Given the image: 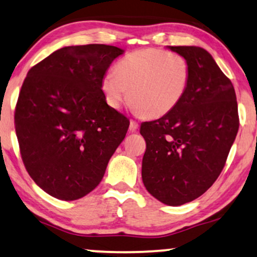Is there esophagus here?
Masks as SVG:
<instances>
[{"label": "esophagus", "mask_w": 257, "mask_h": 257, "mask_svg": "<svg viewBox=\"0 0 257 257\" xmlns=\"http://www.w3.org/2000/svg\"><path fill=\"white\" fill-rule=\"evenodd\" d=\"M138 127H139V124L136 120L130 121V131L135 132V131H137V130H138Z\"/></svg>", "instance_id": "obj_1"}]
</instances>
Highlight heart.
<instances>
[{
  "label": "heart",
  "instance_id": "heart-1",
  "mask_svg": "<svg viewBox=\"0 0 257 257\" xmlns=\"http://www.w3.org/2000/svg\"><path fill=\"white\" fill-rule=\"evenodd\" d=\"M191 80L188 62L182 56L159 48L126 55L101 79L107 105L119 110L131 99L137 114L163 117L173 111L187 92Z\"/></svg>",
  "mask_w": 257,
  "mask_h": 257
}]
</instances>
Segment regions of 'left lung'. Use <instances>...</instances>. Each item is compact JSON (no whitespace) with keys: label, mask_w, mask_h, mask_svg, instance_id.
I'll list each match as a JSON object with an SVG mask.
<instances>
[{"label":"left lung","mask_w":257,"mask_h":257,"mask_svg":"<svg viewBox=\"0 0 257 257\" xmlns=\"http://www.w3.org/2000/svg\"><path fill=\"white\" fill-rule=\"evenodd\" d=\"M170 49L188 62L191 80L173 111L140 126L146 142L142 177L154 198L180 206L219 178L240 120L233 84L209 52L199 47Z\"/></svg>","instance_id":"8db88e82"}]
</instances>
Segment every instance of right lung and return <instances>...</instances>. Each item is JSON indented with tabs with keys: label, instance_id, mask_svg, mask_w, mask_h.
Here are the masks:
<instances>
[{
	"label": "right lung",
	"instance_id": "1",
	"mask_svg": "<svg viewBox=\"0 0 257 257\" xmlns=\"http://www.w3.org/2000/svg\"><path fill=\"white\" fill-rule=\"evenodd\" d=\"M124 50L113 45L65 47L34 65L15 107L23 164L37 186L72 201L99 185L130 120L110 107L101 79Z\"/></svg>",
	"mask_w": 257,
	"mask_h": 257
}]
</instances>
